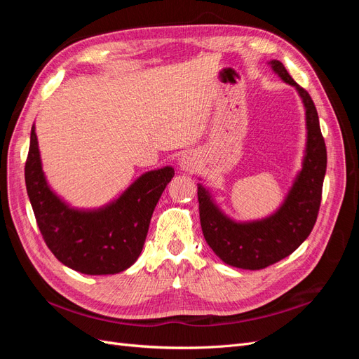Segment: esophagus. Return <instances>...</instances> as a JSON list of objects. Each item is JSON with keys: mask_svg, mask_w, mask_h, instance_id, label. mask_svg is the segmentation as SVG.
<instances>
[{"mask_svg": "<svg viewBox=\"0 0 359 359\" xmlns=\"http://www.w3.org/2000/svg\"><path fill=\"white\" fill-rule=\"evenodd\" d=\"M180 166H181L182 170L193 172V170H196L198 166H199V158H198L196 154L191 153V151H189V153L181 156V158H180Z\"/></svg>", "mask_w": 359, "mask_h": 359, "instance_id": "34e87169", "label": "esophagus"}]
</instances>
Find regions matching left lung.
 Masks as SVG:
<instances>
[{
    "instance_id": "1",
    "label": "left lung",
    "mask_w": 359,
    "mask_h": 359,
    "mask_svg": "<svg viewBox=\"0 0 359 359\" xmlns=\"http://www.w3.org/2000/svg\"><path fill=\"white\" fill-rule=\"evenodd\" d=\"M271 67L298 90L307 118V154L283 206L265 220L233 223L217 210L205 189L198 187L201 226L206 243L224 264L243 269L266 268L292 255L304 243L318 219L327 172V147L310 94L292 79L280 61H271Z\"/></svg>"
}]
</instances>
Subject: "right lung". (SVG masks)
Here are the masks:
<instances>
[{"mask_svg": "<svg viewBox=\"0 0 359 359\" xmlns=\"http://www.w3.org/2000/svg\"><path fill=\"white\" fill-rule=\"evenodd\" d=\"M175 175L172 168L151 170L121 198L97 211H76L61 202L43 177L37 136L31 127L25 184L36 222L46 245L61 264L82 274H116L136 262L151 215Z\"/></svg>", "mask_w": 359, "mask_h": 359, "instance_id": "add662e5", "label": "right lung"}]
</instances>
